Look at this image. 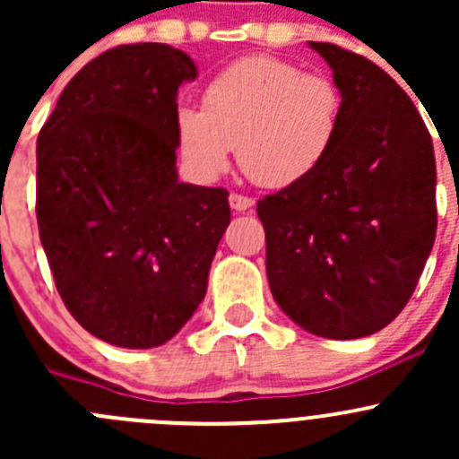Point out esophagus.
<instances>
[{
  "label": "esophagus",
  "instance_id": "1",
  "mask_svg": "<svg viewBox=\"0 0 459 459\" xmlns=\"http://www.w3.org/2000/svg\"><path fill=\"white\" fill-rule=\"evenodd\" d=\"M229 202H230V208H233V211H238V212L251 211L253 204H255V200H253V197L239 195V193H230Z\"/></svg>",
  "mask_w": 459,
  "mask_h": 459
}]
</instances>
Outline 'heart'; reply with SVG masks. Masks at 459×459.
<instances>
[{"instance_id":"b5f03b06","label":"heart","mask_w":459,"mask_h":459,"mask_svg":"<svg viewBox=\"0 0 459 459\" xmlns=\"http://www.w3.org/2000/svg\"><path fill=\"white\" fill-rule=\"evenodd\" d=\"M344 97L322 73L277 57H247L208 82L204 108L179 106L178 146L195 178L211 182L238 152L239 169L264 188L311 178L340 137Z\"/></svg>"}]
</instances>
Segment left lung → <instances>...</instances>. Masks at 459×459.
I'll use <instances>...</instances> for the list:
<instances>
[{
    "label": "left lung",
    "instance_id": "8db88e82",
    "mask_svg": "<svg viewBox=\"0 0 459 459\" xmlns=\"http://www.w3.org/2000/svg\"><path fill=\"white\" fill-rule=\"evenodd\" d=\"M344 97L311 178L257 202L273 298L328 340L382 331L413 295L437 229L435 155L411 97L367 57L308 41Z\"/></svg>",
    "mask_w": 459,
    "mask_h": 459
}]
</instances>
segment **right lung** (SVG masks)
Segmentation results:
<instances>
[{"instance_id":"add662e5","label":"right lung","mask_w":459,"mask_h":459,"mask_svg":"<svg viewBox=\"0 0 459 459\" xmlns=\"http://www.w3.org/2000/svg\"><path fill=\"white\" fill-rule=\"evenodd\" d=\"M195 62L126 44L88 62L37 137V226L55 286L91 335L169 342L197 311L229 191L178 179V91Z\"/></svg>"}]
</instances>
